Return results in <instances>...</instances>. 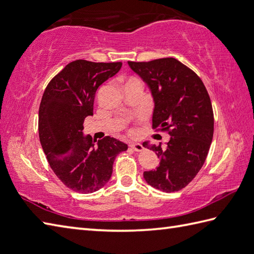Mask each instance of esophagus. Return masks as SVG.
<instances>
[{"label":"esophagus","mask_w":254,"mask_h":254,"mask_svg":"<svg viewBox=\"0 0 254 254\" xmlns=\"http://www.w3.org/2000/svg\"><path fill=\"white\" fill-rule=\"evenodd\" d=\"M129 146H131V148L135 151H141L144 149L143 145H141L140 143H137V141H133V143L129 144Z\"/></svg>","instance_id":"esophagus-1"}]
</instances>
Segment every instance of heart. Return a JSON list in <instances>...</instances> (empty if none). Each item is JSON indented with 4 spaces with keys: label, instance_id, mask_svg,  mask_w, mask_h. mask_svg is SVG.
<instances>
[{
    "label": "heart",
    "instance_id": "obj_1",
    "mask_svg": "<svg viewBox=\"0 0 254 254\" xmlns=\"http://www.w3.org/2000/svg\"><path fill=\"white\" fill-rule=\"evenodd\" d=\"M131 80H132V79H131Z\"/></svg>",
    "mask_w": 254,
    "mask_h": 254
}]
</instances>
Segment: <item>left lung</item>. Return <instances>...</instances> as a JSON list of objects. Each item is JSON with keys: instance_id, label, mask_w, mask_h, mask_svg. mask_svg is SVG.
<instances>
[{"instance_id": "1", "label": "left lung", "mask_w": 254, "mask_h": 254, "mask_svg": "<svg viewBox=\"0 0 254 254\" xmlns=\"http://www.w3.org/2000/svg\"><path fill=\"white\" fill-rule=\"evenodd\" d=\"M127 64L151 94L152 127L168 129L171 136L166 147L143 143L159 158L157 169L145 171L144 180L162 191L181 190L202 168L213 138L209 94L201 79L175 58Z\"/></svg>"}]
</instances>
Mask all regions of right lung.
<instances>
[{"instance_id": "add662e5", "label": "right lung", "mask_w": 254, "mask_h": 254, "mask_svg": "<svg viewBox=\"0 0 254 254\" xmlns=\"http://www.w3.org/2000/svg\"><path fill=\"white\" fill-rule=\"evenodd\" d=\"M122 63L74 61L46 86L39 109V136L53 172L73 191L91 193L104 187L114 161L127 149L123 141L106 136L93 140L83 133L93 116L97 88L119 72Z\"/></svg>"}]
</instances>
